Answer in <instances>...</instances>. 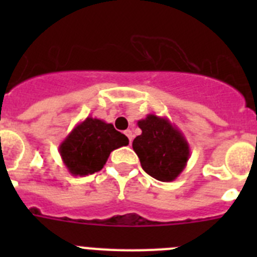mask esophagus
Segmentation results:
<instances>
[{"label":"esophagus","instance_id":"1","mask_svg":"<svg viewBox=\"0 0 257 257\" xmlns=\"http://www.w3.org/2000/svg\"><path fill=\"white\" fill-rule=\"evenodd\" d=\"M124 134H126V136H127V138H128V140H130V143L133 142V139H134L133 131H131V130H126V131H124Z\"/></svg>","mask_w":257,"mask_h":257}]
</instances>
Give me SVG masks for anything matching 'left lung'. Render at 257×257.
Wrapping results in <instances>:
<instances>
[{
    "mask_svg": "<svg viewBox=\"0 0 257 257\" xmlns=\"http://www.w3.org/2000/svg\"><path fill=\"white\" fill-rule=\"evenodd\" d=\"M142 135L136 136L133 148L143 170L157 180L174 181L187 166L189 143L169 118L148 114L138 121Z\"/></svg>",
    "mask_w": 257,
    "mask_h": 257,
    "instance_id": "obj_1",
    "label": "left lung"
}]
</instances>
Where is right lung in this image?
I'll return each mask as SVG.
<instances>
[{"instance_id":"obj_1","label":"right lung","mask_w":257,"mask_h":257,"mask_svg":"<svg viewBox=\"0 0 257 257\" xmlns=\"http://www.w3.org/2000/svg\"><path fill=\"white\" fill-rule=\"evenodd\" d=\"M128 145L127 136L112 123L87 117L73 127L59 145L63 163L73 176H86L100 171L110 152Z\"/></svg>"}]
</instances>
